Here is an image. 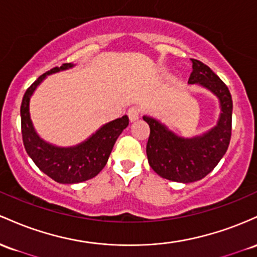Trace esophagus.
I'll list each match as a JSON object with an SVG mask.
<instances>
[{
	"label": "esophagus",
	"mask_w": 257,
	"mask_h": 257,
	"mask_svg": "<svg viewBox=\"0 0 257 257\" xmlns=\"http://www.w3.org/2000/svg\"><path fill=\"white\" fill-rule=\"evenodd\" d=\"M127 116L131 122L137 121L138 117H140V109H138L137 106H131L127 110Z\"/></svg>",
	"instance_id": "obj_1"
}]
</instances>
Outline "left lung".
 I'll use <instances>...</instances> for the list:
<instances>
[{
  "label": "left lung",
  "instance_id": "obj_1",
  "mask_svg": "<svg viewBox=\"0 0 257 257\" xmlns=\"http://www.w3.org/2000/svg\"><path fill=\"white\" fill-rule=\"evenodd\" d=\"M192 63L188 83L203 86L220 100L217 125L200 136L183 138L159 120L143 116L151 128L147 143L149 165L163 178L182 183L195 182L210 174L226 154L232 135L233 102L228 87L200 60L192 59Z\"/></svg>",
  "mask_w": 257,
  "mask_h": 257
}]
</instances>
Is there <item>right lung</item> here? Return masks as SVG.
Listing matches in <instances>:
<instances>
[{
    "instance_id": "1",
    "label": "right lung",
    "mask_w": 257,
    "mask_h": 257,
    "mask_svg": "<svg viewBox=\"0 0 257 257\" xmlns=\"http://www.w3.org/2000/svg\"><path fill=\"white\" fill-rule=\"evenodd\" d=\"M73 66L71 63H65L60 68L56 66L41 75L25 92L20 106L23 143L28 155L48 177L56 182L66 184L83 182L99 174L109 159L117 137L128 125V117L123 115L103 125L91 137L74 147L53 146L36 134L29 111L31 96L47 75Z\"/></svg>"
}]
</instances>
